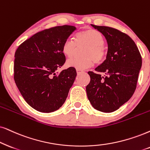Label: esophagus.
I'll return each mask as SVG.
<instances>
[{"label":"esophagus","mask_w":150,"mask_h":150,"mask_svg":"<svg viewBox=\"0 0 150 150\" xmlns=\"http://www.w3.org/2000/svg\"><path fill=\"white\" fill-rule=\"evenodd\" d=\"M76 71H77V74H79V73H82V72H83L82 70H79V69H76Z\"/></svg>","instance_id":"34e87169"}]
</instances>
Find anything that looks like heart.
Here are the masks:
<instances>
[{
  "label": "heart",
  "mask_w": 150,
  "mask_h": 150,
  "mask_svg": "<svg viewBox=\"0 0 150 150\" xmlns=\"http://www.w3.org/2000/svg\"><path fill=\"white\" fill-rule=\"evenodd\" d=\"M105 38L101 33L94 29H87L79 32L75 36V40L67 39L62 46L63 54L67 57L75 54L77 46L86 45L82 52L84 57L80 58H71L66 62L69 67L83 70L91 67L93 64H100L106 57Z\"/></svg>",
  "instance_id": "heart-1"
}]
</instances>
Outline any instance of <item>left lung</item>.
Returning <instances> with one entry per match:
<instances>
[{"label": "left lung", "mask_w": 150, "mask_h": 150, "mask_svg": "<svg viewBox=\"0 0 150 150\" xmlns=\"http://www.w3.org/2000/svg\"><path fill=\"white\" fill-rule=\"evenodd\" d=\"M91 25L107 39V59L88 71L91 80L86 87L93 107L102 112L118 109L133 96L136 88L142 57L132 38L120 30L107 26ZM99 72L105 73L102 76Z\"/></svg>", "instance_id": "1"}]
</instances>
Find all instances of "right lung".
Segmentation results:
<instances>
[{"label": "right lung", "mask_w": 150, "mask_h": 150, "mask_svg": "<svg viewBox=\"0 0 150 150\" xmlns=\"http://www.w3.org/2000/svg\"><path fill=\"white\" fill-rule=\"evenodd\" d=\"M75 30L67 25L43 30L23 42L15 52V83L26 102L38 111H56L67 98L76 70H57L66 62L62 45Z\"/></svg>", "instance_id": "add662e5"}]
</instances>
